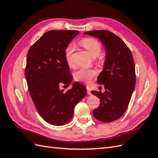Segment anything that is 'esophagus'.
Returning <instances> with one entry per match:
<instances>
[{
  "label": "esophagus",
  "instance_id": "esophagus-1",
  "mask_svg": "<svg viewBox=\"0 0 158 158\" xmlns=\"http://www.w3.org/2000/svg\"><path fill=\"white\" fill-rule=\"evenodd\" d=\"M86 89H87V93L88 94H91V88L89 86H86Z\"/></svg>",
  "mask_w": 158,
  "mask_h": 158
}]
</instances>
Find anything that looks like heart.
<instances>
[{
    "instance_id": "1",
    "label": "heart",
    "mask_w": 158,
    "mask_h": 158,
    "mask_svg": "<svg viewBox=\"0 0 158 158\" xmlns=\"http://www.w3.org/2000/svg\"><path fill=\"white\" fill-rule=\"evenodd\" d=\"M80 44L87 50L89 55L95 58L98 63H102V56L100 55L102 47L98 40L92 37H85L80 41ZM73 52L74 47L73 45H69L65 49V59L70 67H73L74 66L73 60ZM96 76L97 72L93 69H81L74 73V78L78 82L89 83Z\"/></svg>"
}]
</instances>
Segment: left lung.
Here are the masks:
<instances>
[{
	"instance_id": "obj_1",
	"label": "left lung",
	"mask_w": 158,
	"mask_h": 158,
	"mask_svg": "<svg viewBox=\"0 0 158 158\" xmlns=\"http://www.w3.org/2000/svg\"><path fill=\"white\" fill-rule=\"evenodd\" d=\"M84 33L98 37L106 48L104 68L98 77L106 91H92L100 99L99 106L93 114L98 121L112 122L123 116L131 101L136 82L133 56L125 42L111 31L93 30Z\"/></svg>"
}]
</instances>
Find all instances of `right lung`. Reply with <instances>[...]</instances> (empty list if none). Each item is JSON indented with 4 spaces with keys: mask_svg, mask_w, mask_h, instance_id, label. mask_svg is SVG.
Returning a JSON list of instances; mask_svg holds the SVG:
<instances>
[{
    "mask_svg": "<svg viewBox=\"0 0 158 158\" xmlns=\"http://www.w3.org/2000/svg\"><path fill=\"white\" fill-rule=\"evenodd\" d=\"M78 33L47 31L27 52L25 76L30 96L40 116L52 125L69 123L76 105L86 94L85 88L77 82L66 92L59 89L60 84L69 85L73 80L65 49Z\"/></svg>",
    "mask_w": 158,
    "mask_h": 158,
    "instance_id": "add662e5",
    "label": "right lung"
}]
</instances>
